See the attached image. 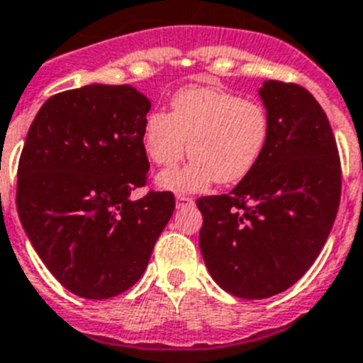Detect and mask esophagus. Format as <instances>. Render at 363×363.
Segmentation results:
<instances>
[{
  "mask_svg": "<svg viewBox=\"0 0 363 363\" xmlns=\"http://www.w3.org/2000/svg\"><path fill=\"white\" fill-rule=\"evenodd\" d=\"M191 206H194V200L191 196H184V194H178V196H176V207H178V209Z\"/></svg>",
  "mask_w": 363,
  "mask_h": 363,
  "instance_id": "obj_1",
  "label": "esophagus"
}]
</instances>
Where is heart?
Wrapping results in <instances>:
<instances>
[{
	"instance_id": "b5f03b06",
	"label": "heart",
	"mask_w": 363,
	"mask_h": 363,
	"mask_svg": "<svg viewBox=\"0 0 363 363\" xmlns=\"http://www.w3.org/2000/svg\"><path fill=\"white\" fill-rule=\"evenodd\" d=\"M270 134L264 108L255 101L211 86H189L170 101V113L154 111L143 126V150L161 169L174 167L185 150L187 167L163 172L157 185L170 191H200L213 179L237 184L261 160ZM188 147H184V143Z\"/></svg>"
}]
</instances>
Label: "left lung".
Here are the masks:
<instances>
[{"label":"left lung","instance_id":"obj_1","mask_svg":"<svg viewBox=\"0 0 363 363\" xmlns=\"http://www.w3.org/2000/svg\"><path fill=\"white\" fill-rule=\"evenodd\" d=\"M259 95L270 121L261 160L229 194L196 200L207 270L242 299L281 294L305 275L342 194L336 139L320 102L279 80H266Z\"/></svg>","mask_w":363,"mask_h":363}]
</instances>
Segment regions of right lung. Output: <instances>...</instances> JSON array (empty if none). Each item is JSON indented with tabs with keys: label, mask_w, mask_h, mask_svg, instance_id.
I'll return each mask as SVG.
<instances>
[{
	"label": "right lung",
	"mask_w": 363,
	"mask_h": 363,
	"mask_svg": "<svg viewBox=\"0 0 363 363\" xmlns=\"http://www.w3.org/2000/svg\"><path fill=\"white\" fill-rule=\"evenodd\" d=\"M150 101L134 86L57 93L34 117L18 165L16 207L58 283L86 299L134 286L174 213V194L130 200L147 184Z\"/></svg>",
	"instance_id": "right-lung-1"
}]
</instances>
